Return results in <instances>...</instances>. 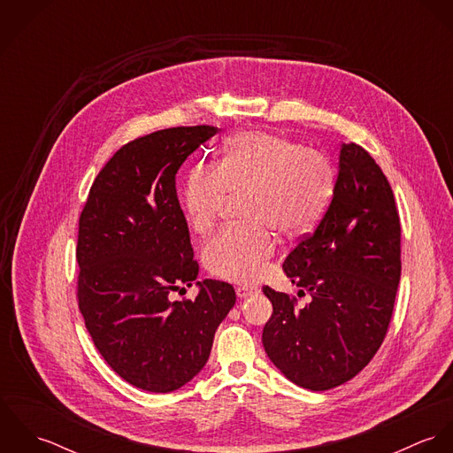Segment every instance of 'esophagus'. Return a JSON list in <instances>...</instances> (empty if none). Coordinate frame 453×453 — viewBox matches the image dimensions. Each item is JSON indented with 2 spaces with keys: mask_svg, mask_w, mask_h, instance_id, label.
<instances>
[{
  "mask_svg": "<svg viewBox=\"0 0 453 453\" xmlns=\"http://www.w3.org/2000/svg\"><path fill=\"white\" fill-rule=\"evenodd\" d=\"M235 293H237V296H239L241 300H246V298H251L253 295H257V293H258V288H253V286H239V288L235 289Z\"/></svg>",
  "mask_w": 453,
  "mask_h": 453,
  "instance_id": "34e87169",
  "label": "esophagus"
}]
</instances>
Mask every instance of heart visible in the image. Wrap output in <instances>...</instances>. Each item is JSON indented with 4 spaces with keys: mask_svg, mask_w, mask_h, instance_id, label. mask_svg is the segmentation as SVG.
I'll return each instance as SVG.
<instances>
[{
    "mask_svg": "<svg viewBox=\"0 0 453 453\" xmlns=\"http://www.w3.org/2000/svg\"><path fill=\"white\" fill-rule=\"evenodd\" d=\"M334 190V169L318 150L277 134L248 130L225 148L214 169L195 167L183 185V211L195 234L216 225L230 195L242 196L244 226L225 228L203 248L205 268L218 279L248 284L263 273L275 234L296 239L323 218Z\"/></svg>",
    "mask_w": 453,
    "mask_h": 453,
    "instance_id": "heart-1",
    "label": "heart"
}]
</instances>
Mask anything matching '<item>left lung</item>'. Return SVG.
Listing matches in <instances>:
<instances>
[{"mask_svg": "<svg viewBox=\"0 0 453 453\" xmlns=\"http://www.w3.org/2000/svg\"><path fill=\"white\" fill-rule=\"evenodd\" d=\"M296 298L265 286L273 312L263 327L270 361L293 384L338 388L380 349L401 277V225L386 174L359 144H342L331 202L316 230L282 265Z\"/></svg>", "mask_w": 453, "mask_h": 453, "instance_id": "obj_1", "label": "left lung"}]
</instances>
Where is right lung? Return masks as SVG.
I'll use <instances>...</instances> for the list:
<instances>
[{
  "label": "right lung",
  "instance_id": "1",
  "mask_svg": "<svg viewBox=\"0 0 453 453\" xmlns=\"http://www.w3.org/2000/svg\"><path fill=\"white\" fill-rule=\"evenodd\" d=\"M218 127L157 130L124 144L94 180L78 223V307L94 345L126 382L183 388L209 359L235 305L232 284L198 275L176 173Z\"/></svg>",
  "mask_w": 453,
  "mask_h": 453
}]
</instances>
